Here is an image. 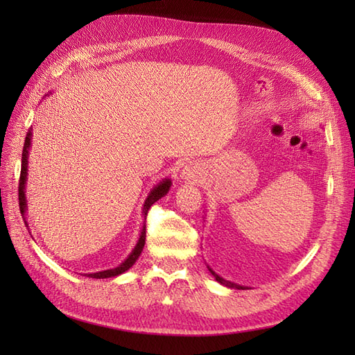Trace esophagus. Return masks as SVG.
Segmentation results:
<instances>
[{
    "label": "esophagus",
    "mask_w": 355,
    "mask_h": 355,
    "mask_svg": "<svg viewBox=\"0 0 355 355\" xmlns=\"http://www.w3.org/2000/svg\"><path fill=\"white\" fill-rule=\"evenodd\" d=\"M182 176H184L185 180H198L202 176V168L197 163H191L185 166V168L182 170Z\"/></svg>",
    "instance_id": "34e87169"
}]
</instances>
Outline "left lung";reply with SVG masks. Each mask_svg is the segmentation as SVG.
I'll return each mask as SVG.
<instances>
[{
	"label": "left lung",
	"mask_w": 355,
	"mask_h": 355,
	"mask_svg": "<svg viewBox=\"0 0 355 355\" xmlns=\"http://www.w3.org/2000/svg\"><path fill=\"white\" fill-rule=\"evenodd\" d=\"M207 268H209V271L211 272V275L214 277V280H216L218 283H220V284H223V286H227V287H230V288H239V290H245V288H249V287H245V286H240V284H237V283L227 282V280H225V278H222L220 275H218L216 272H214L209 265H207Z\"/></svg>",
	"instance_id": "8db88e82"
}]
</instances>
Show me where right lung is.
<instances>
[{"instance_id": "add662e5", "label": "right lung", "mask_w": 355, "mask_h": 355, "mask_svg": "<svg viewBox=\"0 0 355 355\" xmlns=\"http://www.w3.org/2000/svg\"><path fill=\"white\" fill-rule=\"evenodd\" d=\"M47 96V94H46ZM31 141H32V127L28 130L26 137H25V145H24V151H22V168H20V179H19V207H20V213H22V216L25 219V225L26 228L28 227V222H26V209H28V202H26V196H25V187H26V179H28V155H29V148H31ZM171 187V180L168 178L163 179L157 184L151 192H149L145 202H144V207H142V216L144 219H146V214L148 210L151 209L153 204L155 201H158L161 197H164L167 192L170 191ZM31 234V232H29ZM145 237H146V227L144 223V227L141 228V234H139V240L135 245V249L132 250V253L128 254L124 262H121L118 266L112 268V270H105V271H99V272H92V274H81L84 277H89V278H111V277H116L123 272H125L127 270H130V268L135 265V262L137 261V257L141 256L142 250H144V245H145Z\"/></svg>"}]
</instances>
